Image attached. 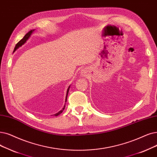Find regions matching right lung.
<instances>
[{
  "label": "right lung",
  "mask_w": 157,
  "mask_h": 157,
  "mask_svg": "<svg viewBox=\"0 0 157 157\" xmlns=\"http://www.w3.org/2000/svg\"><path fill=\"white\" fill-rule=\"evenodd\" d=\"M35 29H32V30H31V31H29L28 33L26 34V35L24 36V38L20 41L19 42H18L17 44V45H15V49H14V51H13V52H15L18 48L19 47H20L21 46H22L28 40V39L30 38V36H31V35H32L33 34V33L34 32V31H35ZM70 87H71V85L69 86V88H67V94H66V97H65V102H67V95H68V94H69V88H70ZM65 105H64V107L63 108V109L62 110H61L60 111H59L58 113H55L54 114V116H58V115H59V114H61L62 113V112H63V110L65 109Z\"/></svg>",
  "instance_id": "obj_1"
}]
</instances>
